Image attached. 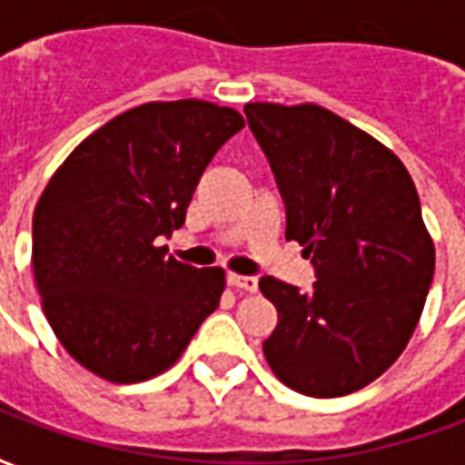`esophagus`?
Masks as SVG:
<instances>
[{"label":"esophagus","mask_w":465,"mask_h":465,"mask_svg":"<svg viewBox=\"0 0 465 465\" xmlns=\"http://www.w3.org/2000/svg\"><path fill=\"white\" fill-rule=\"evenodd\" d=\"M226 282L232 283L233 289H242V292L253 293L259 289V279L256 276H242V273H229L226 276Z\"/></svg>","instance_id":"obj_1"}]
</instances>
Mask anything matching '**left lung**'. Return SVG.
Masks as SVG:
<instances>
[{
	"instance_id": "1",
	"label": "left lung",
	"mask_w": 465,
	"mask_h": 465,
	"mask_svg": "<svg viewBox=\"0 0 465 465\" xmlns=\"http://www.w3.org/2000/svg\"><path fill=\"white\" fill-rule=\"evenodd\" d=\"M243 112L286 203V239L316 269L306 293L259 282L279 312L266 363L313 399L353 393L403 353L433 279L413 179L389 146L319 104L249 102Z\"/></svg>"
}]
</instances>
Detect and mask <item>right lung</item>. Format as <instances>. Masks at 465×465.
Segmentation results:
<instances>
[{"label":"right lung","instance_id":"add662e5","mask_svg":"<svg viewBox=\"0 0 465 465\" xmlns=\"http://www.w3.org/2000/svg\"><path fill=\"white\" fill-rule=\"evenodd\" d=\"M243 126L203 99L146 102L89 134L54 172L32 219L42 312L66 353L112 383L179 361L219 306L226 273L166 256L162 236L222 143Z\"/></svg>","mask_w":465,"mask_h":465}]
</instances>
